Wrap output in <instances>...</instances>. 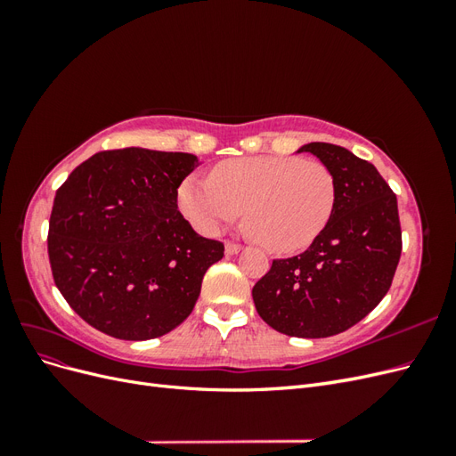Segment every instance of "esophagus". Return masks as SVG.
<instances>
[{
	"mask_svg": "<svg viewBox=\"0 0 456 456\" xmlns=\"http://www.w3.org/2000/svg\"><path fill=\"white\" fill-rule=\"evenodd\" d=\"M240 251H241V245L240 243H233V241L226 243V255H238Z\"/></svg>",
	"mask_w": 456,
	"mask_h": 456,
	"instance_id": "esophagus-1",
	"label": "esophagus"
}]
</instances>
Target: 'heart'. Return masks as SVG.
I'll list each match as a JSON object with an SVG mask.
<instances>
[{
    "label": "heart",
    "mask_w": 456,
    "mask_h": 456,
    "mask_svg": "<svg viewBox=\"0 0 456 456\" xmlns=\"http://www.w3.org/2000/svg\"><path fill=\"white\" fill-rule=\"evenodd\" d=\"M338 196L323 161L256 156L218 163L211 181L190 176L178 190L183 215L203 233L236 223L245 211L249 236L273 253L306 249L327 228Z\"/></svg>",
    "instance_id": "obj_1"
}]
</instances>
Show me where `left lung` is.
Segmentation results:
<instances>
[{"label":"left lung","instance_id":"obj_1","mask_svg":"<svg viewBox=\"0 0 456 456\" xmlns=\"http://www.w3.org/2000/svg\"><path fill=\"white\" fill-rule=\"evenodd\" d=\"M298 151H310L335 173V213L305 253L272 262L253 287V300L280 333L325 338L362 322L388 293L402 256V224L397 198L375 165L329 142Z\"/></svg>","mask_w":456,"mask_h":456}]
</instances>
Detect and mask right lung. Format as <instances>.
I'll list each match as a JSON object with an SVG mask.
<instances>
[{"label": "right lung", "instance_id": "obj_1", "mask_svg": "<svg viewBox=\"0 0 456 456\" xmlns=\"http://www.w3.org/2000/svg\"><path fill=\"white\" fill-rule=\"evenodd\" d=\"M198 167L183 151L104 150L54 196L47 251L54 285L91 327L148 340L181 325L224 245L178 211V186Z\"/></svg>", "mask_w": 456, "mask_h": 456}]
</instances>
